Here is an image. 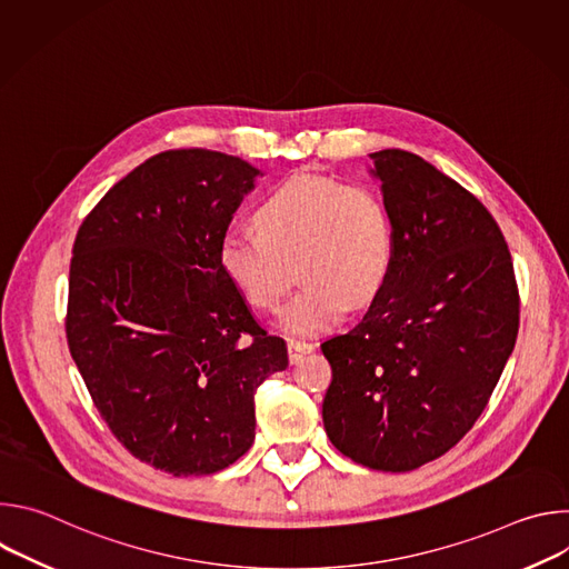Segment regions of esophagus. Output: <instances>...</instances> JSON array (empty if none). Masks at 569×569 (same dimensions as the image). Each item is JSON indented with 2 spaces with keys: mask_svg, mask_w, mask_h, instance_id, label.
<instances>
[{
  "mask_svg": "<svg viewBox=\"0 0 569 569\" xmlns=\"http://www.w3.org/2000/svg\"><path fill=\"white\" fill-rule=\"evenodd\" d=\"M315 347L308 345V342H297V340H290L288 342V358H290V365H297L303 356H308Z\"/></svg>",
  "mask_w": 569,
  "mask_h": 569,
  "instance_id": "esophagus-1",
  "label": "esophagus"
}]
</instances>
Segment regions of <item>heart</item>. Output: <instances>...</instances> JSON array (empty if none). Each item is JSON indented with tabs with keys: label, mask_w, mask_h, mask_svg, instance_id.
I'll return each mask as SVG.
<instances>
[{
	"label": "heart",
	"mask_w": 569,
	"mask_h": 569,
	"mask_svg": "<svg viewBox=\"0 0 569 569\" xmlns=\"http://www.w3.org/2000/svg\"><path fill=\"white\" fill-rule=\"evenodd\" d=\"M257 233L227 231L218 266L254 308L277 310L292 286H303L281 310L295 336L329 331L351 306L371 301L393 259V227L382 196L367 184L297 176L270 191L254 216Z\"/></svg>",
	"instance_id": "1"
}]
</instances>
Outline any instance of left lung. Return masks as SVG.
I'll use <instances>...</instances> for the list:
<instances>
[{
	"mask_svg": "<svg viewBox=\"0 0 569 569\" xmlns=\"http://www.w3.org/2000/svg\"><path fill=\"white\" fill-rule=\"evenodd\" d=\"M393 227L391 270L365 317L321 345L331 443L373 470L439 459L475 426L513 351L520 295L491 211L423 157L371 154Z\"/></svg>",
	"mask_w": 569,
	"mask_h": 569,
	"instance_id": "obj_1",
	"label": "left lung"
}]
</instances>
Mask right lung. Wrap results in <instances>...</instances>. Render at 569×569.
<instances>
[{"label": "right lung", "mask_w": 569, "mask_h": 569, "mask_svg": "<svg viewBox=\"0 0 569 569\" xmlns=\"http://www.w3.org/2000/svg\"><path fill=\"white\" fill-rule=\"evenodd\" d=\"M259 171L180 148L119 180L73 240L64 331L101 419L139 461L211 475L254 443V393L288 367L218 266Z\"/></svg>", "instance_id": "add662e5"}]
</instances>
